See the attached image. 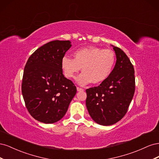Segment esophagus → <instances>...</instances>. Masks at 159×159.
I'll use <instances>...</instances> for the list:
<instances>
[{
    "label": "esophagus",
    "instance_id": "1",
    "mask_svg": "<svg viewBox=\"0 0 159 159\" xmlns=\"http://www.w3.org/2000/svg\"><path fill=\"white\" fill-rule=\"evenodd\" d=\"M77 91H84V89L82 88H80L79 87H77Z\"/></svg>",
    "mask_w": 159,
    "mask_h": 159
}]
</instances>
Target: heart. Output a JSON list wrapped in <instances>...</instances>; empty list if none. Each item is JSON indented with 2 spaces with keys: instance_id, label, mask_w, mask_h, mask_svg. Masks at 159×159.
Instances as JSON below:
<instances>
[{
  "instance_id": "heart-1",
  "label": "heart",
  "mask_w": 159,
  "mask_h": 159,
  "mask_svg": "<svg viewBox=\"0 0 159 159\" xmlns=\"http://www.w3.org/2000/svg\"><path fill=\"white\" fill-rule=\"evenodd\" d=\"M74 59L65 56L61 66L66 78H73L80 71L76 82L84 86L91 82L98 84L106 80L111 74L115 64V54L111 50L90 46L75 51Z\"/></svg>"
}]
</instances>
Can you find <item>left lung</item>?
I'll use <instances>...</instances> for the list:
<instances>
[{"mask_svg":"<svg viewBox=\"0 0 159 159\" xmlns=\"http://www.w3.org/2000/svg\"><path fill=\"white\" fill-rule=\"evenodd\" d=\"M113 47L116 63L109 78L98 87L86 89V107L91 117L102 125H111L126 114L135 89L133 66L121 49Z\"/></svg>","mask_w":159,"mask_h":159,"instance_id":"8db88e82","label":"left lung"}]
</instances>
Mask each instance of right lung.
<instances>
[{
	"mask_svg": "<svg viewBox=\"0 0 159 159\" xmlns=\"http://www.w3.org/2000/svg\"><path fill=\"white\" fill-rule=\"evenodd\" d=\"M71 46L69 40L50 42L34 52L25 65L22 93L28 112L38 121H60L76 94V87L65 78L61 66Z\"/></svg>",
	"mask_w": 159,
	"mask_h": 159,
	"instance_id": "right-lung-1",
	"label": "right lung"
}]
</instances>
